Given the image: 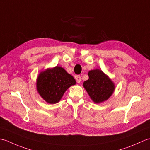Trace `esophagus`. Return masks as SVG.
I'll use <instances>...</instances> for the list:
<instances>
[{"label": "esophagus", "instance_id": "1", "mask_svg": "<svg viewBox=\"0 0 150 150\" xmlns=\"http://www.w3.org/2000/svg\"><path fill=\"white\" fill-rule=\"evenodd\" d=\"M75 79H76V81L77 82V83H80L81 81V77L80 75H76L75 76Z\"/></svg>", "mask_w": 150, "mask_h": 150}]
</instances>
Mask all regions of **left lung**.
<instances>
[{
	"instance_id": "left-lung-1",
	"label": "left lung",
	"mask_w": 150,
	"mask_h": 150,
	"mask_svg": "<svg viewBox=\"0 0 150 150\" xmlns=\"http://www.w3.org/2000/svg\"><path fill=\"white\" fill-rule=\"evenodd\" d=\"M88 76L89 79L84 82L83 86L91 100L97 104L107 100L115 90L112 81L98 69L91 70Z\"/></svg>"
}]
</instances>
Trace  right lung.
<instances>
[{
  "label": "right lung",
  "mask_w": 150,
  "mask_h": 150,
  "mask_svg": "<svg viewBox=\"0 0 150 150\" xmlns=\"http://www.w3.org/2000/svg\"><path fill=\"white\" fill-rule=\"evenodd\" d=\"M76 81L62 67L57 66L41 71L37 77V89L43 99L49 104H56L64 93Z\"/></svg>",
  "instance_id": "1"
}]
</instances>
